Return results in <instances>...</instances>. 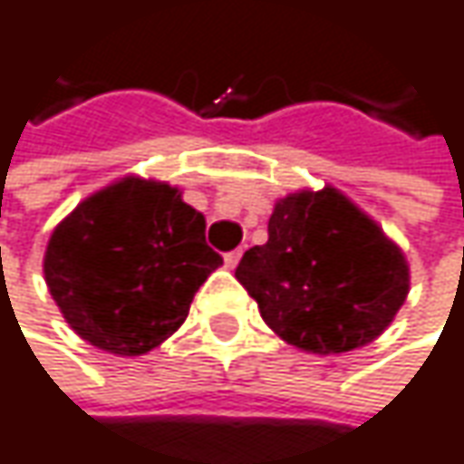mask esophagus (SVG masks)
Listing matches in <instances>:
<instances>
[{
  "label": "esophagus",
  "instance_id": "obj_1",
  "mask_svg": "<svg viewBox=\"0 0 464 464\" xmlns=\"http://www.w3.org/2000/svg\"><path fill=\"white\" fill-rule=\"evenodd\" d=\"M241 260V249H233V252H226V266L228 268H233L236 263Z\"/></svg>",
  "mask_w": 464,
  "mask_h": 464
}]
</instances>
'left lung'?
<instances>
[{
    "label": "left lung",
    "instance_id": "left-lung-1",
    "mask_svg": "<svg viewBox=\"0 0 464 464\" xmlns=\"http://www.w3.org/2000/svg\"><path fill=\"white\" fill-rule=\"evenodd\" d=\"M236 279L279 338L314 354L371 343L409 295L401 246L335 188L279 198Z\"/></svg>",
    "mask_w": 464,
    "mask_h": 464
}]
</instances>
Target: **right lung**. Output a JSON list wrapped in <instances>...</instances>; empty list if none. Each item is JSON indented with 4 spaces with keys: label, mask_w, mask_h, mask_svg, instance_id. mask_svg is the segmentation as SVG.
Instances as JSON below:
<instances>
[{
    "label": "right lung",
    "mask_w": 464,
    "mask_h": 464,
    "mask_svg": "<svg viewBox=\"0 0 464 464\" xmlns=\"http://www.w3.org/2000/svg\"><path fill=\"white\" fill-rule=\"evenodd\" d=\"M207 220L166 182L123 177L88 196L50 233L45 282L88 343L137 357L185 323L193 295L223 257Z\"/></svg>",
    "instance_id": "1"
}]
</instances>
